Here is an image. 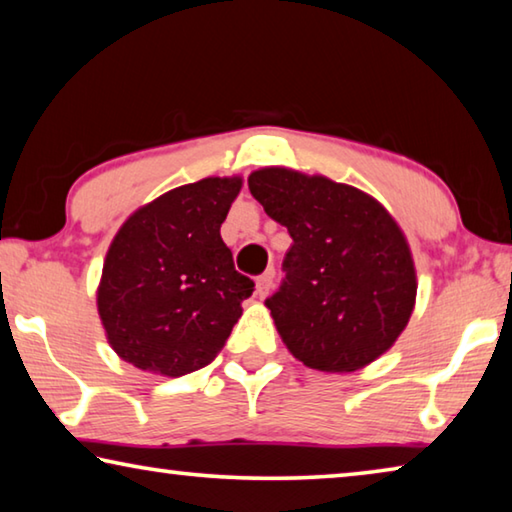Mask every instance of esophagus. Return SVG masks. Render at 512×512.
<instances>
[{
	"label": "esophagus",
	"mask_w": 512,
	"mask_h": 512,
	"mask_svg": "<svg viewBox=\"0 0 512 512\" xmlns=\"http://www.w3.org/2000/svg\"><path fill=\"white\" fill-rule=\"evenodd\" d=\"M273 277H275V271L273 268H268L266 273H262L257 277V296L259 298H266L268 296V291H271V287H273Z\"/></svg>",
	"instance_id": "1"
}]
</instances>
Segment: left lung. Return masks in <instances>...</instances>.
Here are the masks:
<instances>
[{"label":"left lung","mask_w":512,"mask_h":512,"mask_svg":"<svg viewBox=\"0 0 512 512\" xmlns=\"http://www.w3.org/2000/svg\"><path fill=\"white\" fill-rule=\"evenodd\" d=\"M248 189L293 239L284 280L266 300L293 357L352 372L391 348L418 289L391 214L350 185L280 167L250 173Z\"/></svg>","instance_id":"obj_1"}]
</instances>
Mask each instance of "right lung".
Segmentation results:
<instances>
[{
    "mask_svg": "<svg viewBox=\"0 0 512 512\" xmlns=\"http://www.w3.org/2000/svg\"><path fill=\"white\" fill-rule=\"evenodd\" d=\"M239 189L241 178L176 187L112 239L97 305L112 350L135 368L180 377L223 350L255 291L221 239Z\"/></svg>",
    "mask_w": 512,
    "mask_h": 512,
    "instance_id": "obj_1",
    "label": "right lung"
}]
</instances>
